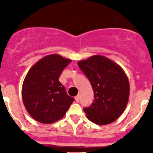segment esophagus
<instances>
[{
	"label": "esophagus",
	"instance_id": "esophagus-1",
	"mask_svg": "<svg viewBox=\"0 0 153 153\" xmlns=\"http://www.w3.org/2000/svg\"><path fill=\"white\" fill-rule=\"evenodd\" d=\"M75 100H76V102H79V95H77V96H76V97H75Z\"/></svg>",
	"mask_w": 153,
	"mask_h": 153
}]
</instances>
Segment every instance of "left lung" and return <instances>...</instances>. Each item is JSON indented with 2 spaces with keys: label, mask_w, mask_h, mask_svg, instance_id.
I'll return each mask as SVG.
<instances>
[{
  "label": "left lung",
  "mask_w": 153,
  "mask_h": 153,
  "mask_svg": "<svg viewBox=\"0 0 153 153\" xmlns=\"http://www.w3.org/2000/svg\"><path fill=\"white\" fill-rule=\"evenodd\" d=\"M77 64L90 80L95 97L93 103L83 109L86 117L97 125L112 123L122 115L129 100V83L125 71L101 55Z\"/></svg>",
  "instance_id": "1"
}]
</instances>
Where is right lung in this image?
<instances>
[{"instance_id":"obj_1","label":"right lung","mask_w":153,"mask_h":153,"mask_svg":"<svg viewBox=\"0 0 153 153\" xmlns=\"http://www.w3.org/2000/svg\"><path fill=\"white\" fill-rule=\"evenodd\" d=\"M72 61L59 54L44 56L30 69L22 86L24 106L41 123L56 122L65 116L74 98L67 95L59 78Z\"/></svg>"}]
</instances>
